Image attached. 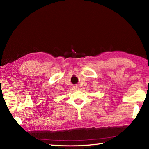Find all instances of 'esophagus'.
Returning <instances> with one entry per match:
<instances>
[{
  "mask_svg": "<svg viewBox=\"0 0 149 149\" xmlns=\"http://www.w3.org/2000/svg\"><path fill=\"white\" fill-rule=\"evenodd\" d=\"M74 89L75 90H79L80 89V86H74Z\"/></svg>",
  "mask_w": 149,
  "mask_h": 149,
  "instance_id": "34e87169",
  "label": "esophagus"
}]
</instances>
